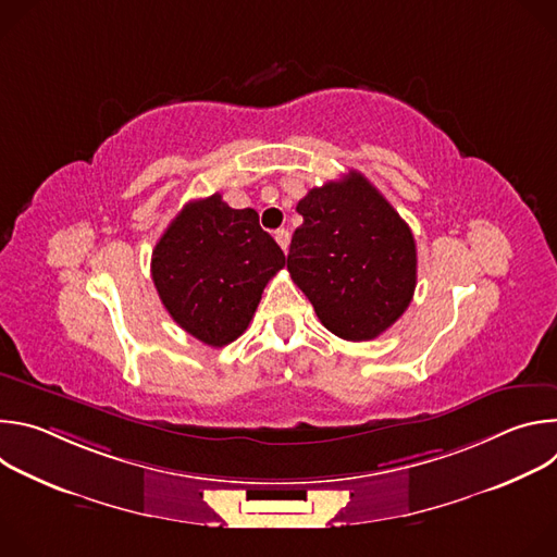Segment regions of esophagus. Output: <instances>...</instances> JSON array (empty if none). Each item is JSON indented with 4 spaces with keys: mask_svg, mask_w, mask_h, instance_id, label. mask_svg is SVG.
I'll return each mask as SVG.
<instances>
[{
    "mask_svg": "<svg viewBox=\"0 0 557 557\" xmlns=\"http://www.w3.org/2000/svg\"><path fill=\"white\" fill-rule=\"evenodd\" d=\"M275 240H277V245L282 247V251H284V253H288V245H290V233H288L286 228H277V231H275Z\"/></svg>",
    "mask_w": 557,
    "mask_h": 557,
    "instance_id": "34e87169",
    "label": "esophagus"
}]
</instances>
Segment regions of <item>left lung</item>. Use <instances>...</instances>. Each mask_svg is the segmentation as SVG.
Returning <instances> with one entry per match:
<instances>
[{"mask_svg": "<svg viewBox=\"0 0 557 557\" xmlns=\"http://www.w3.org/2000/svg\"><path fill=\"white\" fill-rule=\"evenodd\" d=\"M288 271L320 322L337 337L368 342L412 301L417 245L406 220L370 181L350 172L299 202Z\"/></svg>", "mask_w": 557, "mask_h": 557, "instance_id": "obj_1", "label": "left lung"}]
</instances>
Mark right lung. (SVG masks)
<instances>
[{
  "mask_svg": "<svg viewBox=\"0 0 557 557\" xmlns=\"http://www.w3.org/2000/svg\"><path fill=\"white\" fill-rule=\"evenodd\" d=\"M284 264L256 209H231L213 194L185 205L165 228L151 253V280L183 331L222 348L247 331Z\"/></svg>",
  "mask_w": 557,
  "mask_h": 557,
  "instance_id": "right-lung-1",
  "label": "right lung"
}]
</instances>
